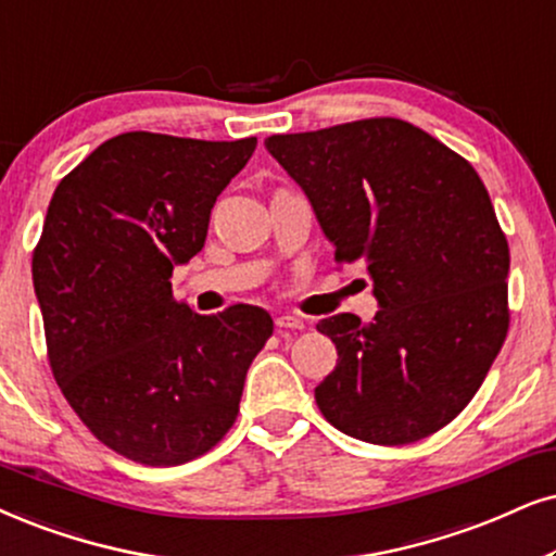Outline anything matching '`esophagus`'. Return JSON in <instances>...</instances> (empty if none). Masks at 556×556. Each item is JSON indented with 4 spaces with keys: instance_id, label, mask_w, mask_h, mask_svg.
I'll list each match as a JSON object with an SVG mask.
<instances>
[{
    "instance_id": "34e87169",
    "label": "esophagus",
    "mask_w": 556,
    "mask_h": 556,
    "mask_svg": "<svg viewBox=\"0 0 556 556\" xmlns=\"http://www.w3.org/2000/svg\"><path fill=\"white\" fill-rule=\"evenodd\" d=\"M274 323H277L279 330H302V328H305V320L294 318V315H279V318H274Z\"/></svg>"
}]
</instances>
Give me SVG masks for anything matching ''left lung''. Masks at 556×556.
I'll list each match as a JSON object with an SVG mask.
<instances>
[{
  "instance_id": "8db88e82",
  "label": "left lung",
  "mask_w": 556,
  "mask_h": 556,
  "mask_svg": "<svg viewBox=\"0 0 556 556\" xmlns=\"http://www.w3.org/2000/svg\"><path fill=\"white\" fill-rule=\"evenodd\" d=\"M266 151L307 194L336 264L359 262L379 300L371 323H318L339 351L315 388L323 418L379 446L452 424L510 323V251L480 174L397 117L271 136Z\"/></svg>"
}]
</instances>
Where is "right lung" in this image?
<instances>
[{
  "mask_svg": "<svg viewBox=\"0 0 556 556\" xmlns=\"http://www.w3.org/2000/svg\"><path fill=\"white\" fill-rule=\"evenodd\" d=\"M256 138L132 130L104 140L55 187L33 251L51 371L104 446L149 467L185 465L236 424L271 315L194 313L172 274L202 251L217 194Z\"/></svg>",
  "mask_w": 556,
  "mask_h": 556,
  "instance_id": "1",
  "label": "right lung"
}]
</instances>
